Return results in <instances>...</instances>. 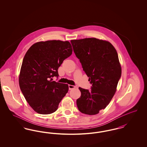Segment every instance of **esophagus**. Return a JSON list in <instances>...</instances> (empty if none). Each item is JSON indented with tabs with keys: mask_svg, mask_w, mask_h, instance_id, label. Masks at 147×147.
Here are the masks:
<instances>
[{
	"mask_svg": "<svg viewBox=\"0 0 147 147\" xmlns=\"http://www.w3.org/2000/svg\"><path fill=\"white\" fill-rule=\"evenodd\" d=\"M68 88H69V89L71 90L72 89H74L76 88V86L74 85H68Z\"/></svg>",
	"mask_w": 147,
	"mask_h": 147,
	"instance_id": "34e87169",
	"label": "esophagus"
}]
</instances>
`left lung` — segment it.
<instances>
[{
	"label": "left lung",
	"mask_w": 147,
	"mask_h": 147,
	"mask_svg": "<svg viewBox=\"0 0 147 147\" xmlns=\"http://www.w3.org/2000/svg\"><path fill=\"white\" fill-rule=\"evenodd\" d=\"M74 52L92 85L91 90L79 88L78 110L93 115L109 104L121 77L116 50L110 42L95 38L71 40Z\"/></svg>",
	"instance_id": "left-lung-1"
}]
</instances>
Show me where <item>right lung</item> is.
<instances>
[{
  "label": "right lung",
  "instance_id": "1",
  "mask_svg": "<svg viewBox=\"0 0 147 147\" xmlns=\"http://www.w3.org/2000/svg\"><path fill=\"white\" fill-rule=\"evenodd\" d=\"M72 51L68 41L51 40L37 42L26 53L19 85L26 100L36 112L42 115L55 112L68 92V84L52 81V78L58 77V68Z\"/></svg>",
  "mask_w": 147,
  "mask_h": 147
}]
</instances>
